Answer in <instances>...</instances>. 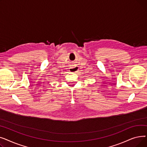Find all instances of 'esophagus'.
Masks as SVG:
<instances>
[{"instance_id": "esophagus-1", "label": "esophagus", "mask_w": 147, "mask_h": 147, "mask_svg": "<svg viewBox=\"0 0 147 147\" xmlns=\"http://www.w3.org/2000/svg\"><path fill=\"white\" fill-rule=\"evenodd\" d=\"M79 70V67L78 65H76V64H74V65H72L71 66V67L69 68V71H70V72H72V73H77L78 71Z\"/></svg>"}]
</instances>
